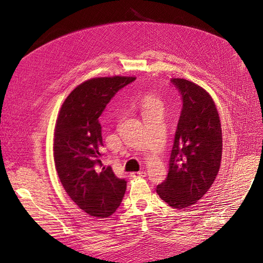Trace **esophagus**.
Masks as SVG:
<instances>
[{
  "instance_id": "esophagus-1",
  "label": "esophagus",
  "mask_w": 263,
  "mask_h": 263,
  "mask_svg": "<svg viewBox=\"0 0 263 263\" xmlns=\"http://www.w3.org/2000/svg\"><path fill=\"white\" fill-rule=\"evenodd\" d=\"M146 173L144 171L141 172H135V173H131V177H145Z\"/></svg>"
}]
</instances>
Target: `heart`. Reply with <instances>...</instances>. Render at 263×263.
<instances>
[{"instance_id": "b5f03b06", "label": "heart", "mask_w": 263, "mask_h": 263, "mask_svg": "<svg viewBox=\"0 0 263 263\" xmlns=\"http://www.w3.org/2000/svg\"><path fill=\"white\" fill-rule=\"evenodd\" d=\"M141 105H142L143 111H145V110L158 105V101L156 100L155 97H153L152 95H146V96H144V98L142 99Z\"/></svg>"}]
</instances>
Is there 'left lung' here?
<instances>
[{"label": "left lung", "instance_id": "left-lung-1", "mask_svg": "<svg viewBox=\"0 0 263 263\" xmlns=\"http://www.w3.org/2000/svg\"><path fill=\"white\" fill-rule=\"evenodd\" d=\"M172 83L180 92L182 109L168 175L156 192L169 206L179 210L196 204L213 184L223 142L221 121L209 92L184 79H172Z\"/></svg>", "mask_w": 263, "mask_h": 263}]
</instances>
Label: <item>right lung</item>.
Masks as SVG:
<instances>
[{"label": "right lung", "instance_id": "obj_1", "mask_svg": "<svg viewBox=\"0 0 263 263\" xmlns=\"http://www.w3.org/2000/svg\"><path fill=\"white\" fill-rule=\"evenodd\" d=\"M132 76L95 78L82 83L66 97L59 112L53 139L58 176L72 201L94 217H109L121 204L126 181L101 162L98 118Z\"/></svg>", "mask_w": 263, "mask_h": 263}]
</instances>
